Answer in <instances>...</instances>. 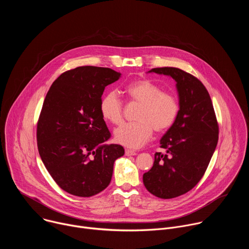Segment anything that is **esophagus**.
Segmentation results:
<instances>
[{
    "label": "esophagus",
    "mask_w": 249,
    "mask_h": 249,
    "mask_svg": "<svg viewBox=\"0 0 249 249\" xmlns=\"http://www.w3.org/2000/svg\"><path fill=\"white\" fill-rule=\"evenodd\" d=\"M125 155L126 156H136L137 155V153L135 152V151H132V150H129V149H127V150H125Z\"/></svg>",
    "instance_id": "obj_1"
}]
</instances>
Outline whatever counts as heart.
<instances>
[{
	"label": "heart",
	"mask_w": 249,
	"mask_h": 249,
	"mask_svg": "<svg viewBox=\"0 0 249 249\" xmlns=\"http://www.w3.org/2000/svg\"><path fill=\"white\" fill-rule=\"evenodd\" d=\"M125 92L132 99L141 103L136 115V122L123 123L114 131L118 144L131 149L145 145L157 132L167 130L175 121L179 111L176 97L161 91V89L149 80H140L129 84ZM100 112L105 120L118 124L122 120L123 103L115 90L106 93L100 101Z\"/></svg>",
	"instance_id": "1"
}]
</instances>
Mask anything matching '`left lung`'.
Returning a JSON list of instances; mask_svg holds the SVG:
<instances>
[{"mask_svg":"<svg viewBox=\"0 0 249 249\" xmlns=\"http://www.w3.org/2000/svg\"><path fill=\"white\" fill-rule=\"evenodd\" d=\"M148 73L172 78L178 93V114L160 139L165 154L156 153L153 167L143 175L149 192L171 199L188 192L202 178L218 144L219 126L210 94L197 78L172 67Z\"/></svg>","mask_w":249,"mask_h":249,"instance_id":"obj_1","label":"left lung"}]
</instances>
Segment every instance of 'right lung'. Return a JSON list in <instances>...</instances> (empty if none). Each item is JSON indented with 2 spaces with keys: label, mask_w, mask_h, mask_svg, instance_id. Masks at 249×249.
<instances>
[{
  "label": "right lung",
  "mask_w": 249,
  "mask_h": 249,
  "mask_svg": "<svg viewBox=\"0 0 249 249\" xmlns=\"http://www.w3.org/2000/svg\"><path fill=\"white\" fill-rule=\"evenodd\" d=\"M121 77L109 68L78 67L63 73L50 87L37 124L42 162L66 192L90 197L107 187L114 161L124 155L110 138L100 112L106 86Z\"/></svg>",
  "instance_id": "right-lung-1"
}]
</instances>
